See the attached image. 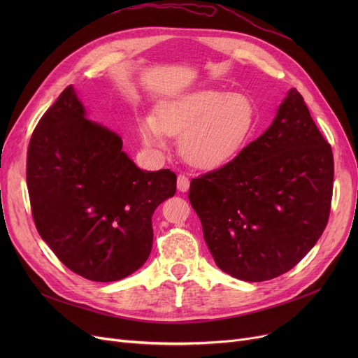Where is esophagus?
Masks as SVG:
<instances>
[{
	"instance_id": "34e87169",
	"label": "esophagus",
	"mask_w": 358,
	"mask_h": 358,
	"mask_svg": "<svg viewBox=\"0 0 358 358\" xmlns=\"http://www.w3.org/2000/svg\"><path fill=\"white\" fill-rule=\"evenodd\" d=\"M177 189L181 193L189 192V189H190V180H189V177L184 176V174H180L178 178H177Z\"/></svg>"
}]
</instances>
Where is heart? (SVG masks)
<instances>
[{"label":"heart","mask_w":358,"mask_h":358,"mask_svg":"<svg viewBox=\"0 0 358 358\" xmlns=\"http://www.w3.org/2000/svg\"><path fill=\"white\" fill-rule=\"evenodd\" d=\"M257 110L243 94L217 90L187 92L158 104L155 117L142 116L141 139L162 149L165 136L178 138L181 158L199 169H216L231 162L254 134Z\"/></svg>","instance_id":"obj_1"}]
</instances>
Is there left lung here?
<instances>
[{"mask_svg":"<svg viewBox=\"0 0 358 358\" xmlns=\"http://www.w3.org/2000/svg\"><path fill=\"white\" fill-rule=\"evenodd\" d=\"M332 185L331 145L292 88L264 134L227 165L192 180L189 199L216 266L243 281H264L315 247Z\"/></svg>","mask_w":358,"mask_h":358,"instance_id":"left-lung-1","label":"left lung"}]
</instances>
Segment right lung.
<instances>
[{
    "label": "right lung",
    "instance_id": "right-lung-1",
    "mask_svg": "<svg viewBox=\"0 0 358 358\" xmlns=\"http://www.w3.org/2000/svg\"><path fill=\"white\" fill-rule=\"evenodd\" d=\"M116 131L87 119L73 87L36 126L27 150V189L42 239L73 273L116 281L152 250V215L173 197L177 176L143 171Z\"/></svg>",
    "mask_w": 358,
    "mask_h": 358
}]
</instances>
